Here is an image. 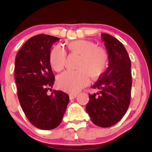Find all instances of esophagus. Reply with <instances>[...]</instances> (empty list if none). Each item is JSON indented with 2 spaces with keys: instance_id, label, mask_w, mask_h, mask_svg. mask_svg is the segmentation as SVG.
Masks as SVG:
<instances>
[{
  "instance_id": "1",
  "label": "esophagus",
  "mask_w": 152,
  "mask_h": 152,
  "mask_svg": "<svg viewBox=\"0 0 152 152\" xmlns=\"http://www.w3.org/2000/svg\"><path fill=\"white\" fill-rule=\"evenodd\" d=\"M76 96H77V95L76 94H74V93H70V95H69V97H70V99H74L76 97Z\"/></svg>"
}]
</instances>
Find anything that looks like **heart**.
<instances>
[{"mask_svg":"<svg viewBox=\"0 0 152 152\" xmlns=\"http://www.w3.org/2000/svg\"><path fill=\"white\" fill-rule=\"evenodd\" d=\"M66 46L71 53L80 55L76 71H66L58 77L57 85L62 90L74 93L87 86L89 76L95 79L102 76L108 65V56L104 49L96 48L93 42L77 39L67 42ZM66 63V53L62 48L56 46L50 53V64L56 72H60Z\"/></svg>","mask_w":152,"mask_h":152,"instance_id":"b5f03b06","label":"heart"}]
</instances>
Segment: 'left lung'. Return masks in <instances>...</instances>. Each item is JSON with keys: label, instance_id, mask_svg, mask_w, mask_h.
I'll return each instance as SVG.
<instances>
[{"label": "left lung", "instance_id": "left-lung-1", "mask_svg": "<svg viewBox=\"0 0 152 152\" xmlns=\"http://www.w3.org/2000/svg\"><path fill=\"white\" fill-rule=\"evenodd\" d=\"M108 53L109 65L92 88L99 93L89 94L86 111L92 122L110 127L121 120L131 100V60L123 44L108 34H102Z\"/></svg>", "mask_w": 152, "mask_h": 152}]
</instances>
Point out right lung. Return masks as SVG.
Masks as SVG:
<instances>
[{"instance_id":"add662e5","label":"right lung","mask_w":152,"mask_h":152,"mask_svg":"<svg viewBox=\"0 0 152 152\" xmlns=\"http://www.w3.org/2000/svg\"><path fill=\"white\" fill-rule=\"evenodd\" d=\"M59 38L38 34L28 39L17 53L15 78L22 110L35 127L55 129L61 124L69 102V96L53 90L54 75L50 64V48Z\"/></svg>"}]
</instances>
